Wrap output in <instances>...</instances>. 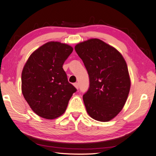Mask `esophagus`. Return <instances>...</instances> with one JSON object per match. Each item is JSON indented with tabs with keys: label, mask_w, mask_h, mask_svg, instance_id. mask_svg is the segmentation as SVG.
<instances>
[{
	"label": "esophagus",
	"mask_w": 156,
	"mask_h": 156,
	"mask_svg": "<svg viewBox=\"0 0 156 156\" xmlns=\"http://www.w3.org/2000/svg\"><path fill=\"white\" fill-rule=\"evenodd\" d=\"M73 85L75 86V87L77 89H78V88H79V84L78 83H74L73 84Z\"/></svg>",
	"instance_id": "obj_1"
}]
</instances>
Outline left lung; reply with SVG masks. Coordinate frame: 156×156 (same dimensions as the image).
Returning <instances> with one entry per match:
<instances>
[{
	"label": "left lung",
	"mask_w": 156,
	"mask_h": 156,
	"mask_svg": "<svg viewBox=\"0 0 156 156\" xmlns=\"http://www.w3.org/2000/svg\"><path fill=\"white\" fill-rule=\"evenodd\" d=\"M89 78V87L83 95L87 112L92 118L107 122L125 105L131 82L125 59L114 47L97 38L75 46Z\"/></svg>",
	"instance_id": "8db88e82"
}]
</instances>
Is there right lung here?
Returning <instances> with one entry per match:
<instances>
[{
    "instance_id": "add662e5",
    "label": "right lung",
    "mask_w": 156,
    "mask_h": 156,
    "mask_svg": "<svg viewBox=\"0 0 156 156\" xmlns=\"http://www.w3.org/2000/svg\"><path fill=\"white\" fill-rule=\"evenodd\" d=\"M73 48L59 42H49L32 53L24 66L21 80L26 101L37 115L54 119L65 113L77 91L69 83L62 65Z\"/></svg>"
}]
</instances>
